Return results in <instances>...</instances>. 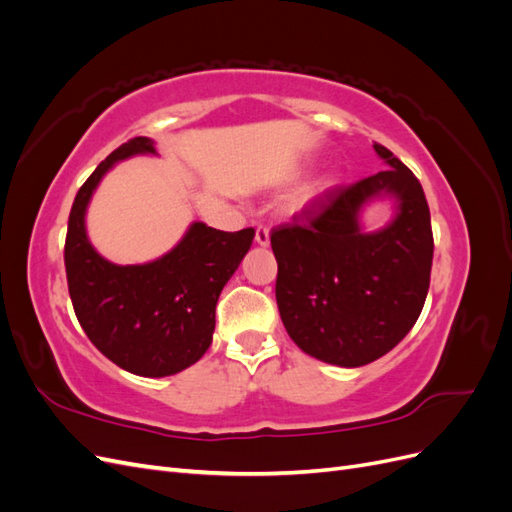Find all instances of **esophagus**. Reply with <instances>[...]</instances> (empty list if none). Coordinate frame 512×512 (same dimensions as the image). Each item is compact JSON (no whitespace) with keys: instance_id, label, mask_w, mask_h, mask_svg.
<instances>
[{"instance_id":"obj_1","label":"esophagus","mask_w":512,"mask_h":512,"mask_svg":"<svg viewBox=\"0 0 512 512\" xmlns=\"http://www.w3.org/2000/svg\"><path fill=\"white\" fill-rule=\"evenodd\" d=\"M256 243L258 245H269V228L267 226L256 228Z\"/></svg>"}]
</instances>
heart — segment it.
<instances>
[{
  "label": "heart",
  "mask_w": 512,
  "mask_h": 512,
  "mask_svg": "<svg viewBox=\"0 0 512 512\" xmlns=\"http://www.w3.org/2000/svg\"><path fill=\"white\" fill-rule=\"evenodd\" d=\"M314 194H316V190H303V192L299 194V198H297V205L301 207V205L309 203V200H312V198H314Z\"/></svg>",
  "instance_id": "obj_1"
}]
</instances>
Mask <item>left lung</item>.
I'll use <instances>...</instances> for the list:
<instances>
[{"instance_id": "left-lung-1", "label": "left lung", "mask_w": 512, "mask_h": 512, "mask_svg": "<svg viewBox=\"0 0 512 512\" xmlns=\"http://www.w3.org/2000/svg\"><path fill=\"white\" fill-rule=\"evenodd\" d=\"M391 168L327 190L271 230L275 299L292 342L324 363L361 367L408 335L429 290L433 232L421 183L384 145ZM382 191L400 198L393 225L365 236L355 215Z\"/></svg>"}]
</instances>
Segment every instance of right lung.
Listing matches in <instances>:
<instances>
[{"mask_svg": "<svg viewBox=\"0 0 512 512\" xmlns=\"http://www.w3.org/2000/svg\"><path fill=\"white\" fill-rule=\"evenodd\" d=\"M153 151L147 136L130 138L89 175L70 209L64 262L74 314L91 344L130 374L162 378L194 365L211 346L215 305L254 228L224 232L196 222L173 252L147 265L102 258L85 235L89 198L117 160Z\"/></svg>", "mask_w": 512, "mask_h": 512, "instance_id": "1", "label": "right lung"}]
</instances>
